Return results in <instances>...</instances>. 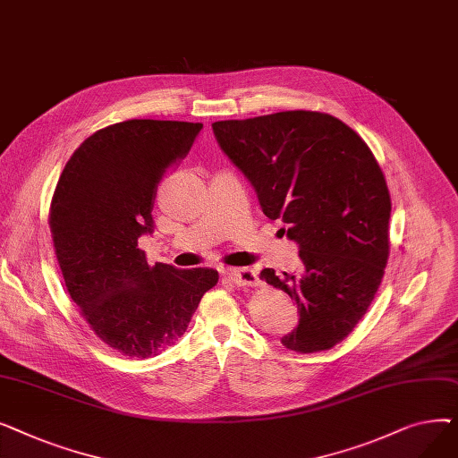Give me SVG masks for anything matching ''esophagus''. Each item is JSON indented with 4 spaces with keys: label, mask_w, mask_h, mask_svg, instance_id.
<instances>
[{
    "label": "esophagus",
    "mask_w": 458,
    "mask_h": 458,
    "mask_svg": "<svg viewBox=\"0 0 458 458\" xmlns=\"http://www.w3.org/2000/svg\"><path fill=\"white\" fill-rule=\"evenodd\" d=\"M226 275H228V278H230L235 285H258V282H259L256 271H252V269H249V267L228 269Z\"/></svg>",
    "instance_id": "34e87169"
}]
</instances>
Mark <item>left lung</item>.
I'll use <instances>...</instances> for the list:
<instances>
[{
  "instance_id": "obj_1",
  "label": "left lung",
  "mask_w": 458,
  "mask_h": 458,
  "mask_svg": "<svg viewBox=\"0 0 458 458\" xmlns=\"http://www.w3.org/2000/svg\"><path fill=\"white\" fill-rule=\"evenodd\" d=\"M269 219L299 245L295 273L263 269L299 308L282 335L297 352L327 351L364 318L390 254L392 200L368 144L332 114L282 111L211 124Z\"/></svg>"
}]
</instances>
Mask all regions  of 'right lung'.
Returning a JSON list of instances; mask_svg holds the SVG:
<instances>
[{
	"label": "right lung",
	"instance_id": "1",
	"mask_svg": "<svg viewBox=\"0 0 458 458\" xmlns=\"http://www.w3.org/2000/svg\"><path fill=\"white\" fill-rule=\"evenodd\" d=\"M200 123L126 120L92 133L57 182L50 228L66 290L102 342L148 358L174 345L219 280L209 267L148 266L139 237L154 232L165 173L187 156Z\"/></svg>",
	"mask_w": 458,
	"mask_h": 458
}]
</instances>
